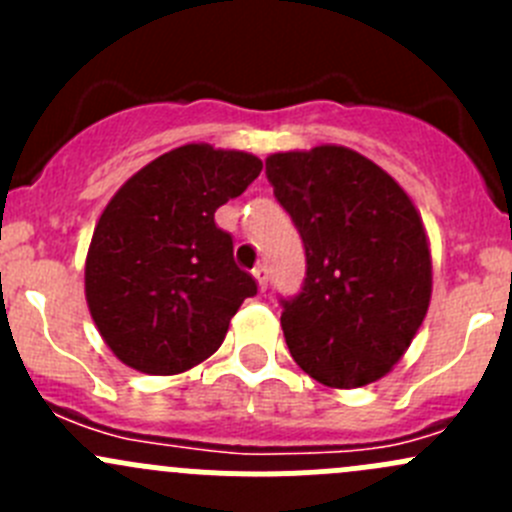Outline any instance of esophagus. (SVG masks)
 Here are the masks:
<instances>
[{"label": "esophagus", "mask_w": 512, "mask_h": 512, "mask_svg": "<svg viewBox=\"0 0 512 512\" xmlns=\"http://www.w3.org/2000/svg\"><path fill=\"white\" fill-rule=\"evenodd\" d=\"M252 277H255L257 287H260V292H265L267 289V267L265 265H257L255 270H252Z\"/></svg>", "instance_id": "1"}]
</instances>
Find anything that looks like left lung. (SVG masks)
Wrapping results in <instances>:
<instances>
[{
  "instance_id": "1",
  "label": "left lung",
  "mask_w": 512,
  "mask_h": 512,
  "mask_svg": "<svg viewBox=\"0 0 512 512\" xmlns=\"http://www.w3.org/2000/svg\"><path fill=\"white\" fill-rule=\"evenodd\" d=\"M265 173L307 255L302 292L282 299L299 369L359 389L394 369L431 304V247L414 200L344 146L272 153Z\"/></svg>"
}]
</instances>
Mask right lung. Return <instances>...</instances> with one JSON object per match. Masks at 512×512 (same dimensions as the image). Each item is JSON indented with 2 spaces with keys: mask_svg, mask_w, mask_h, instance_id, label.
<instances>
[{
  "mask_svg": "<svg viewBox=\"0 0 512 512\" xmlns=\"http://www.w3.org/2000/svg\"><path fill=\"white\" fill-rule=\"evenodd\" d=\"M260 170L252 153L185 143L143 165L108 200L86 255L84 289L116 359L173 376L218 352L257 285L235 265L215 210L245 193Z\"/></svg>",
  "mask_w": 512,
  "mask_h": 512,
  "instance_id": "1",
  "label": "right lung"
}]
</instances>
